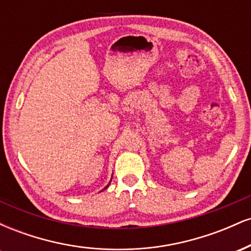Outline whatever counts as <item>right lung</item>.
<instances>
[{"label":"right lung","mask_w":251,"mask_h":251,"mask_svg":"<svg viewBox=\"0 0 251 251\" xmlns=\"http://www.w3.org/2000/svg\"><path fill=\"white\" fill-rule=\"evenodd\" d=\"M107 188H108V185H107V186H106V188H105V189H107Z\"/></svg>","instance_id":"add662e5"}]
</instances>
